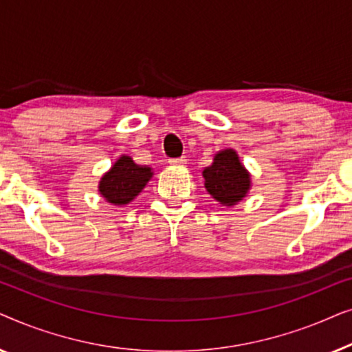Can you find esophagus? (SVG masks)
I'll return each instance as SVG.
<instances>
[{
  "mask_svg": "<svg viewBox=\"0 0 352 352\" xmlns=\"http://www.w3.org/2000/svg\"><path fill=\"white\" fill-rule=\"evenodd\" d=\"M187 160H186V157H181V158H173V160H170V165H173V166H181V165H184Z\"/></svg>",
  "mask_w": 352,
  "mask_h": 352,
  "instance_id": "1",
  "label": "esophagus"
}]
</instances>
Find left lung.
Returning <instances> with one entry per match:
<instances>
[{
  "label": "left lung",
  "mask_w": 352,
  "mask_h": 352,
  "mask_svg": "<svg viewBox=\"0 0 352 352\" xmlns=\"http://www.w3.org/2000/svg\"><path fill=\"white\" fill-rule=\"evenodd\" d=\"M205 189L223 206H234L242 201L252 189V175L234 148L214 153L213 163L201 171Z\"/></svg>",
  "instance_id": "obj_1"
}]
</instances>
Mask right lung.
Masks as SVG:
<instances>
[{"label":"right lung","mask_w":352,"mask_h":352,"mask_svg":"<svg viewBox=\"0 0 352 352\" xmlns=\"http://www.w3.org/2000/svg\"><path fill=\"white\" fill-rule=\"evenodd\" d=\"M152 176L153 170L151 166L138 165L131 157L122 155L100 177L99 194L109 204L124 206L141 194Z\"/></svg>","instance_id":"obj_1"}]
</instances>
